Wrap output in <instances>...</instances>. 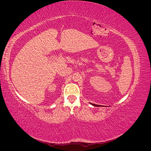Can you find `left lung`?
<instances>
[{
    "label": "left lung",
    "instance_id": "8db88e82",
    "mask_svg": "<svg viewBox=\"0 0 151 151\" xmlns=\"http://www.w3.org/2000/svg\"><path fill=\"white\" fill-rule=\"evenodd\" d=\"M92 104L95 106H99V105H98V104Z\"/></svg>",
    "mask_w": 151,
    "mask_h": 151
}]
</instances>
